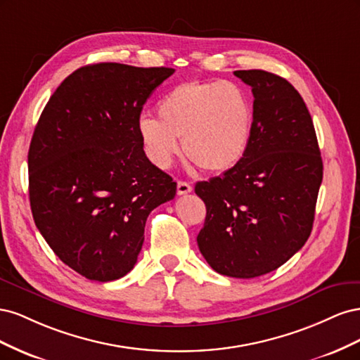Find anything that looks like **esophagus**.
Instances as JSON below:
<instances>
[{"label": "esophagus", "mask_w": 360, "mask_h": 360, "mask_svg": "<svg viewBox=\"0 0 360 360\" xmlns=\"http://www.w3.org/2000/svg\"><path fill=\"white\" fill-rule=\"evenodd\" d=\"M189 192H192V186L189 183H186V181H179L177 183V193L179 195H186Z\"/></svg>", "instance_id": "1"}]
</instances>
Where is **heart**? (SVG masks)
I'll return each instance as SVG.
<instances>
[{"instance_id": "1", "label": "heart", "mask_w": 360, "mask_h": 360, "mask_svg": "<svg viewBox=\"0 0 360 360\" xmlns=\"http://www.w3.org/2000/svg\"><path fill=\"white\" fill-rule=\"evenodd\" d=\"M158 115L141 117L138 134L148 159L163 169L180 153V138L186 158L207 172L236 167L252 138V101L226 81L179 84L162 97Z\"/></svg>"}]
</instances>
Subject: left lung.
Returning a JSON list of instances; mask_svg holds the SVG:
<instances>
[{
	"mask_svg": "<svg viewBox=\"0 0 360 360\" xmlns=\"http://www.w3.org/2000/svg\"><path fill=\"white\" fill-rule=\"evenodd\" d=\"M234 75L252 89V138L236 167L195 184L207 209L197 242L217 274L249 279L276 270L308 240L323 160L311 114L287 79Z\"/></svg>",
	"mask_w": 360,
	"mask_h": 360,
	"instance_id": "obj_1",
	"label": "left lung"
}]
</instances>
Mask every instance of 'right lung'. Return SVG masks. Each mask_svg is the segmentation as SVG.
<instances>
[{
    "instance_id": "right-lung-1",
    "label": "right lung",
    "mask_w": 360,
    "mask_h": 360,
    "mask_svg": "<svg viewBox=\"0 0 360 360\" xmlns=\"http://www.w3.org/2000/svg\"><path fill=\"white\" fill-rule=\"evenodd\" d=\"M169 68L99 63L75 70L51 96L28 151L30 204L56 255L86 279L134 269L150 212L177 183L146 156L138 120Z\"/></svg>"
}]
</instances>
